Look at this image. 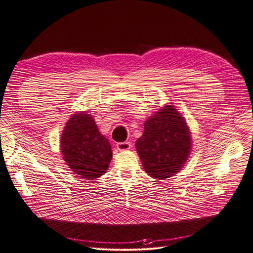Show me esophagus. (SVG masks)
<instances>
[{"instance_id":"obj_1","label":"esophagus","mask_w":253,"mask_h":253,"mask_svg":"<svg viewBox=\"0 0 253 253\" xmlns=\"http://www.w3.org/2000/svg\"><path fill=\"white\" fill-rule=\"evenodd\" d=\"M116 148L119 150V151H125V150H128L129 148H131V142L129 141H125V142H118L116 144Z\"/></svg>"}]
</instances>
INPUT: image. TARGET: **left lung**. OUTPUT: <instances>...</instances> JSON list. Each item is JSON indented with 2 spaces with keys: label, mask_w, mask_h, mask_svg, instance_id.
I'll return each mask as SVG.
<instances>
[{
  "label": "left lung",
  "mask_w": 253,
  "mask_h": 253,
  "mask_svg": "<svg viewBox=\"0 0 253 253\" xmlns=\"http://www.w3.org/2000/svg\"><path fill=\"white\" fill-rule=\"evenodd\" d=\"M136 150L153 178L165 179L179 172L190 154L191 138L187 124L173 105L145 121Z\"/></svg>",
  "instance_id": "obj_1"
}]
</instances>
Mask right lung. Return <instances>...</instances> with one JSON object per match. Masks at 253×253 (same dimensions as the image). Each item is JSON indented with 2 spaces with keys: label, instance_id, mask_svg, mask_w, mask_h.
Returning <instances> with one entry per match:
<instances>
[{
  "label": "right lung",
  "instance_id": "obj_1",
  "mask_svg": "<svg viewBox=\"0 0 253 253\" xmlns=\"http://www.w3.org/2000/svg\"><path fill=\"white\" fill-rule=\"evenodd\" d=\"M61 152L75 174L85 179L100 177L112 159L109 140L98 131L88 114H77L68 120L61 137Z\"/></svg>",
  "mask_w": 253,
  "mask_h": 253
}]
</instances>
